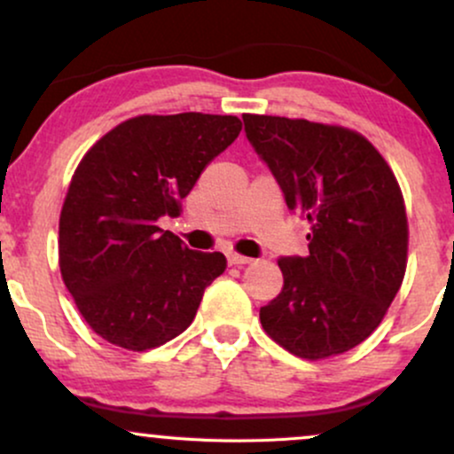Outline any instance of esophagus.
Masks as SVG:
<instances>
[{
	"label": "esophagus",
	"mask_w": 454,
	"mask_h": 454,
	"mask_svg": "<svg viewBox=\"0 0 454 454\" xmlns=\"http://www.w3.org/2000/svg\"><path fill=\"white\" fill-rule=\"evenodd\" d=\"M226 258H228V264H231V267H243V264L252 262V258L239 256V254H228Z\"/></svg>",
	"instance_id": "esophagus-1"
}]
</instances>
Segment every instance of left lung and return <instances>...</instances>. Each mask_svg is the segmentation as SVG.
I'll return each mask as SVG.
<instances>
[{"instance_id":"1","label":"left lung","mask_w":454,"mask_h":454,"mask_svg":"<svg viewBox=\"0 0 454 454\" xmlns=\"http://www.w3.org/2000/svg\"><path fill=\"white\" fill-rule=\"evenodd\" d=\"M245 134L286 205L311 223L307 256H281L284 288L260 307L267 335L294 356H335L376 331L408 262V217L393 170L352 129L243 114Z\"/></svg>"}]
</instances>
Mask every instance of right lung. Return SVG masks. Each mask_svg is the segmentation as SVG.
<instances>
[{"label": "right lung", "mask_w": 454, "mask_h": 454, "mask_svg": "<svg viewBox=\"0 0 454 454\" xmlns=\"http://www.w3.org/2000/svg\"><path fill=\"white\" fill-rule=\"evenodd\" d=\"M239 132L232 114H140L81 160L59 217V269L102 340L143 352L192 325L226 258L194 252L158 223L179 215L181 198Z\"/></svg>", "instance_id": "obj_1"}]
</instances>
